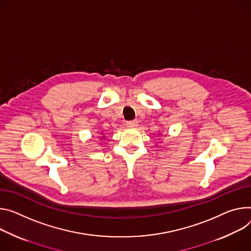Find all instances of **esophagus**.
<instances>
[{
	"instance_id": "34e87169",
	"label": "esophagus",
	"mask_w": 251,
	"mask_h": 251,
	"mask_svg": "<svg viewBox=\"0 0 251 251\" xmlns=\"http://www.w3.org/2000/svg\"><path fill=\"white\" fill-rule=\"evenodd\" d=\"M127 126L129 128H134L136 126H138V121L137 120H132V121H128L127 122Z\"/></svg>"
}]
</instances>
